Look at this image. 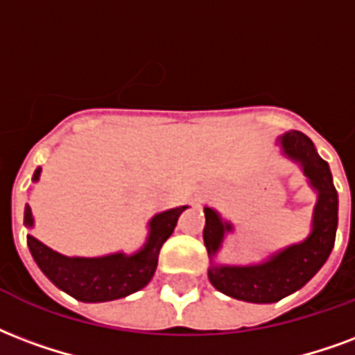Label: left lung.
Segmentation results:
<instances>
[{
	"label": "left lung",
	"instance_id": "8db88e82",
	"mask_svg": "<svg viewBox=\"0 0 355 355\" xmlns=\"http://www.w3.org/2000/svg\"><path fill=\"white\" fill-rule=\"evenodd\" d=\"M282 156L297 164L309 184L316 191L311 233L286 248L272 252L263 261L250 265L216 263L214 258L233 224L212 207H205L203 241L211 258L209 280L218 291L246 303H277L301 290L327 261L335 244L338 224V196L329 165L320 157L316 146L301 131H286L277 137Z\"/></svg>",
	"mask_w": 355,
	"mask_h": 355
}]
</instances>
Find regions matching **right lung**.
Masks as SVG:
<instances>
[{
	"mask_svg": "<svg viewBox=\"0 0 355 355\" xmlns=\"http://www.w3.org/2000/svg\"><path fill=\"white\" fill-rule=\"evenodd\" d=\"M39 177H41V167L35 169L31 180L37 182ZM186 209L188 205L154 214L148 222L146 241L133 254L112 252L97 258L64 256L41 243L31 233L28 235V248L44 277L56 288L69 293L71 297L83 303L114 301L143 290L150 282L156 272L159 250L175 231L178 216ZM24 225L28 230L35 225L30 205H26L24 209Z\"/></svg>",
	"mask_w": 355,
	"mask_h": 355,
	"instance_id": "obj_1",
	"label": "right lung"
}]
</instances>
